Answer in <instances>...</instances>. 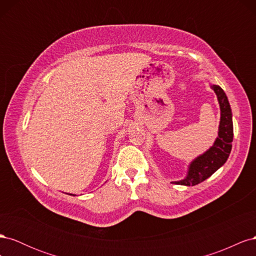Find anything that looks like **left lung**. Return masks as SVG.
<instances>
[{"label":"left lung","mask_w":256,"mask_h":256,"mask_svg":"<svg viewBox=\"0 0 256 256\" xmlns=\"http://www.w3.org/2000/svg\"><path fill=\"white\" fill-rule=\"evenodd\" d=\"M212 88L218 97L221 110L218 138H216L214 146H212L202 156L198 157L191 162L187 177L180 182H175L176 184L196 186L204 182L226 164L230 156L234 136L232 110L226 92L219 85H212Z\"/></svg>","instance_id":"obj_1"}]
</instances>
